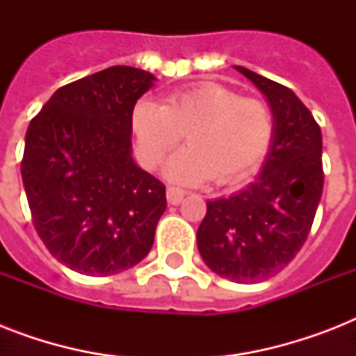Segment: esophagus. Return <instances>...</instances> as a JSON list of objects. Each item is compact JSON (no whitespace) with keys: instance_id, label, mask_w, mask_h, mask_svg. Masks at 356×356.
<instances>
[{"instance_id":"esophagus-1","label":"esophagus","mask_w":356,"mask_h":356,"mask_svg":"<svg viewBox=\"0 0 356 356\" xmlns=\"http://www.w3.org/2000/svg\"><path fill=\"white\" fill-rule=\"evenodd\" d=\"M166 197L170 205H179L184 197V190L177 188V186H168L166 190Z\"/></svg>"}]
</instances>
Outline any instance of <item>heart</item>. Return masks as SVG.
I'll return each instance as SVG.
<instances>
[{
    "label": "heart",
    "instance_id": "heart-1",
    "mask_svg": "<svg viewBox=\"0 0 356 356\" xmlns=\"http://www.w3.org/2000/svg\"><path fill=\"white\" fill-rule=\"evenodd\" d=\"M136 151L147 168L159 166L186 134L188 147L164 168L170 181L236 183L254 172L270 149L273 116L264 102L240 97L227 86L207 85L168 96L162 105L138 102L131 116Z\"/></svg>",
    "mask_w": 356,
    "mask_h": 356
}]
</instances>
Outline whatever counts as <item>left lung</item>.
Listing matches in <instances>:
<instances>
[{
  "mask_svg": "<svg viewBox=\"0 0 356 356\" xmlns=\"http://www.w3.org/2000/svg\"><path fill=\"white\" fill-rule=\"evenodd\" d=\"M266 96L273 136L254 183L207 201L197 249L214 273L234 282L270 279L303 248L323 192L321 131L290 88L236 66Z\"/></svg>",
  "mask_w": 356,
  "mask_h": 356,
  "instance_id": "left-lung-1",
  "label": "left lung"
}]
</instances>
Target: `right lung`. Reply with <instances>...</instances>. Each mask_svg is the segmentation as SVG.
<instances>
[{"label":"right lung","mask_w":356,"mask_h":356,"mask_svg":"<svg viewBox=\"0 0 356 356\" xmlns=\"http://www.w3.org/2000/svg\"><path fill=\"white\" fill-rule=\"evenodd\" d=\"M155 77L111 66L60 86L31 120L22 179L49 253L85 275H114L149 253L166 186L134 164L131 116Z\"/></svg>","instance_id":"add662e5"}]
</instances>
